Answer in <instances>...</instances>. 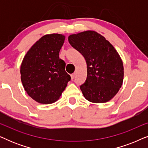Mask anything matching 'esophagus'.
Segmentation results:
<instances>
[{
    "label": "esophagus",
    "mask_w": 148,
    "mask_h": 148,
    "mask_svg": "<svg viewBox=\"0 0 148 148\" xmlns=\"http://www.w3.org/2000/svg\"><path fill=\"white\" fill-rule=\"evenodd\" d=\"M71 79H73L75 77V73H73L71 75Z\"/></svg>",
    "instance_id": "esophagus-1"
}]
</instances>
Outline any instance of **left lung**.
Returning <instances> with one entry per match:
<instances>
[{
	"label": "left lung",
	"instance_id": "left-lung-1",
	"mask_svg": "<svg viewBox=\"0 0 148 148\" xmlns=\"http://www.w3.org/2000/svg\"><path fill=\"white\" fill-rule=\"evenodd\" d=\"M68 40L86 59L87 78L80 86L84 97L91 102H108L123 82L124 69L119 53L104 36L94 31L72 34Z\"/></svg>",
	"mask_w": 148,
	"mask_h": 148
}]
</instances>
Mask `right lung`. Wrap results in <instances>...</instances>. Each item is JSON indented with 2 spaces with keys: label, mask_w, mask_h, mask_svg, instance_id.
Wrapping results in <instances>:
<instances>
[{
  "label": "right lung",
  "mask_w": 148,
  "mask_h": 148,
  "mask_svg": "<svg viewBox=\"0 0 148 148\" xmlns=\"http://www.w3.org/2000/svg\"><path fill=\"white\" fill-rule=\"evenodd\" d=\"M65 36L47 34L28 50L22 61L20 73L27 94L41 104H52L58 100L71 80L65 71V62L59 52Z\"/></svg>",
  "instance_id": "obj_1"
}]
</instances>
